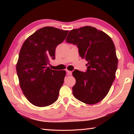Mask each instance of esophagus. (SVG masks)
Wrapping results in <instances>:
<instances>
[{
  "label": "esophagus",
  "instance_id": "34e87169",
  "mask_svg": "<svg viewBox=\"0 0 134 134\" xmlns=\"http://www.w3.org/2000/svg\"><path fill=\"white\" fill-rule=\"evenodd\" d=\"M66 72L68 75H71L72 72L71 71H69V70H66Z\"/></svg>",
  "mask_w": 134,
  "mask_h": 134
}]
</instances>
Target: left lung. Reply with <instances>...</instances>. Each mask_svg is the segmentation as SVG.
Masks as SVG:
<instances>
[{
  "mask_svg": "<svg viewBox=\"0 0 134 134\" xmlns=\"http://www.w3.org/2000/svg\"><path fill=\"white\" fill-rule=\"evenodd\" d=\"M65 41L77 45L79 55L87 62L86 72H72L76 81L72 94L86 104L99 102L107 95L115 79L118 58L113 41L104 32L90 26L72 29Z\"/></svg>",
  "mask_w": 134,
  "mask_h": 134,
  "instance_id": "1",
  "label": "left lung"
}]
</instances>
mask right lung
I'll return each instance as SVG.
<instances>
[{
    "instance_id": "1",
    "label": "right lung",
    "mask_w": 134,
    "mask_h": 134,
    "mask_svg": "<svg viewBox=\"0 0 134 134\" xmlns=\"http://www.w3.org/2000/svg\"><path fill=\"white\" fill-rule=\"evenodd\" d=\"M69 31L52 26L38 29L25 41L19 52L16 72L23 93L32 105L45 107L57 100L64 83L65 70H52L47 65L55 59L57 46Z\"/></svg>"
}]
</instances>
